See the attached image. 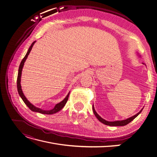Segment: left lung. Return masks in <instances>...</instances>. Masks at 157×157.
Listing matches in <instances>:
<instances>
[{"mask_svg": "<svg viewBox=\"0 0 157 157\" xmlns=\"http://www.w3.org/2000/svg\"><path fill=\"white\" fill-rule=\"evenodd\" d=\"M139 55V54H138ZM139 56L140 57V56L139 55ZM142 64H144V63H142ZM143 108H144V107H143L141 110L137 113L134 115L132 117H129L128 119H124V120H120V121H108L102 118L100 115H99V114H98V113L95 112V108H94V105H92V110H93V112L95 115V116L96 117V118L101 122H102V123L105 124V125H108V126H125L126 124H128V123H129V122H132L135 118L137 117L138 115L141 113V112L142 111Z\"/></svg>", "mask_w": 157, "mask_h": 157, "instance_id": "left-lung-1", "label": "left lung"}]
</instances>
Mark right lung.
<instances>
[{
  "mask_svg": "<svg viewBox=\"0 0 157 157\" xmlns=\"http://www.w3.org/2000/svg\"><path fill=\"white\" fill-rule=\"evenodd\" d=\"M36 41L35 42H33L32 43V44L31 45V46L29 47V49L28 50V52H27L25 56H24V58H23V59L22 60L21 63L20 64L19 66V69H18V77H17V90H18V94L20 96V98H22V99L23 100V101L24 102V103L28 106V107L30 109V110L33 112H38L40 113H42V114H47V115H51V114H54V113H56L60 111L65 106L66 103L68 101V99H69V94H70V92L68 93V94L67 95V96L64 99H63L62 101L59 102L58 104H56L52 109L49 110H42V108H40L38 107H36L35 105H33V104H31L30 102L28 100L25 98V96L24 95L22 90V86H21V84H20V81H21V76H22V69L24 67V63L25 62L26 59L28 58V55L29 54L32 48H33V46L34 45V44H35Z\"/></svg>",
  "mask_w": 157,
  "mask_h": 157,
  "instance_id": "add662e5",
  "label": "right lung"
}]
</instances>
